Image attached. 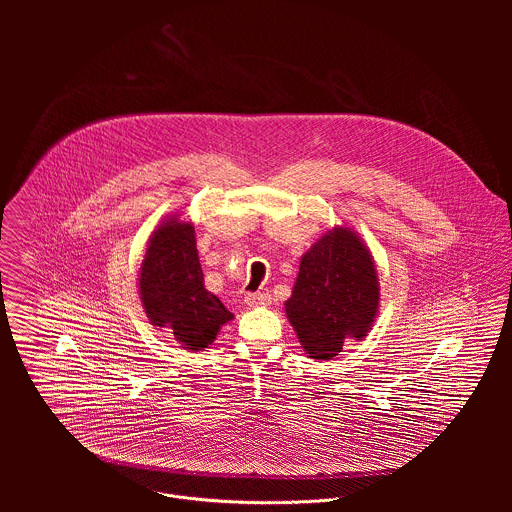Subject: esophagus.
Here are the masks:
<instances>
[{
    "label": "esophagus",
    "mask_w": 512,
    "mask_h": 512,
    "mask_svg": "<svg viewBox=\"0 0 512 512\" xmlns=\"http://www.w3.org/2000/svg\"><path fill=\"white\" fill-rule=\"evenodd\" d=\"M270 301H272V295L268 292L246 293V295H244V303H246L248 307L270 305Z\"/></svg>",
    "instance_id": "1"
}]
</instances>
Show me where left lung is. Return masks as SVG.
Here are the masks:
<instances>
[{"instance_id": "1", "label": "left lung", "mask_w": 512, "mask_h": 512, "mask_svg": "<svg viewBox=\"0 0 512 512\" xmlns=\"http://www.w3.org/2000/svg\"><path fill=\"white\" fill-rule=\"evenodd\" d=\"M378 307L372 256L349 228L325 234L301 258L288 319L311 359L341 353L345 339H363Z\"/></svg>"}]
</instances>
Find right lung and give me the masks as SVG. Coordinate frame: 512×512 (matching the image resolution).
<instances>
[{"instance_id":"1","label":"right lung","mask_w":512,"mask_h":512,"mask_svg":"<svg viewBox=\"0 0 512 512\" xmlns=\"http://www.w3.org/2000/svg\"><path fill=\"white\" fill-rule=\"evenodd\" d=\"M140 293L153 325L169 327L191 351L205 349L232 319L217 295L205 290L195 246V228L171 219L161 224L147 246Z\"/></svg>"}]
</instances>
